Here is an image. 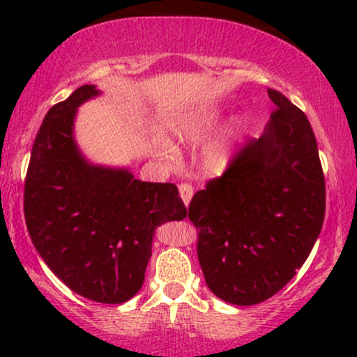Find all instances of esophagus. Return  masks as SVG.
Listing matches in <instances>:
<instances>
[{
	"instance_id": "obj_1",
	"label": "esophagus",
	"mask_w": 357,
	"mask_h": 357,
	"mask_svg": "<svg viewBox=\"0 0 357 357\" xmlns=\"http://www.w3.org/2000/svg\"><path fill=\"white\" fill-rule=\"evenodd\" d=\"M179 195H181V199H183V202H185V205H188L190 202H192L193 188L188 185V183H183V185H179Z\"/></svg>"
}]
</instances>
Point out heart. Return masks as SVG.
<instances>
[{"label":"heart","mask_w":357,"mask_h":357,"mask_svg":"<svg viewBox=\"0 0 357 357\" xmlns=\"http://www.w3.org/2000/svg\"><path fill=\"white\" fill-rule=\"evenodd\" d=\"M221 119L222 110H219L218 107H202L179 119L174 128V135L181 143L195 145L207 139L218 129ZM233 136H235L233 131H225L205 146L200 157V169L205 176H219L229 167L233 160ZM160 152L162 155L171 157L174 150L167 145Z\"/></svg>","instance_id":"heart-1"}]
</instances>
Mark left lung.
Wrapping results in <instances>:
<instances>
[{"label":"left lung","instance_id":"8db88e82","mask_svg":"<svg viewBox=\"0 0 357 357\" xmlns=\"http://www.w3.org/2000/svg\"><path fill=\"white\" fill-rule=\"evenodd\" d=\"M276 110L221 178L188 207L207 287L235 305L273 297L311 254L325 219V176L304 112L275 89Z\"/></svg>","mask_w":357,"mask_h":357}]
</instances>
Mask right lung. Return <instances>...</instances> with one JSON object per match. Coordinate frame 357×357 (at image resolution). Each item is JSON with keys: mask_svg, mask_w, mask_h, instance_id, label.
<instances>
[{"mask_svg": "<svg viewBox=\"0 0 357 357\" xmlns=\"http://www.w3.org/2000/svg\"><path fill=\"white\" fill-rule=\"evenodd\" d=\"M102 95L75 89L45 115L27 169L24 214L36 250L75 294L122 304L145 282L155 229L186 218L172 183H146L128 167L93 164L74 135L77 109Z\"/></svg>", "mask_w": 357, "mask_h": 357, "instance_id": "obj_1", "label": "right lung"}]
</instances>
